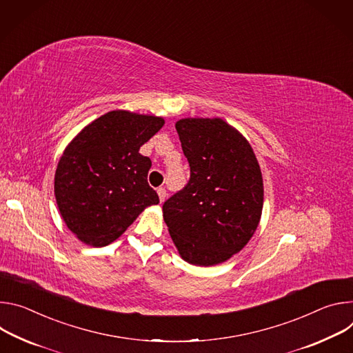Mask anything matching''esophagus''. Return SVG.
I'll use <instances>...</instances> for the list:
<instances>
[{"instance_id":"1","label":"esophagus","mask_w":353,"mask_h":353,"mask_svg":"<svg viewBox=\"0 0 353 353\" xmlns=\"http://www.w3.org/2000/svg\"><path fill=\"white\" fill-rule=\"evenodd\" d=\"M157 192H159V196H160V202L163 203L165 199H167V189L165 188H159V190H157Z\"/></svg>"}]
</instances>
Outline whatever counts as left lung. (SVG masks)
<instances>
[{
  "label": "left lung",
  "mask_w": 353,
  "mask_h": 353,
  "mask_svg": "<svg viewBox=\"0 0 353 353\" xmlns=\"http://www.w3.org/2000/svg\"><path fill=\"white\" fill-rule=\"evenodd\" d=\"M175 129L190 176L163 205L164 221L186 262L217 265L240 252L258 227L261 168L250 143L223 119L190 117Z\"/></svg>",
  "instance_id": "obj_1"
}]
</instances>
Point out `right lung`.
<instances>
[{
    "mask_svg": "<svg viewBox=\"0 0 353 353\" xmlns=\"http://www.w3.org/2000/svg\"><path fill=\"white\" fill-rule=\"evenodd\" d=\"M163 117L112 110L85 126L64 150L54 194L67 227L83 243L105 247L160 202L148 185L151 160L139 152Z\"/></svg>",
    "mask_w": 353,
    "mask_h": 353,
    "instance_id": "right-lung-1",
    "label": "right lung"
}]
</instances>
